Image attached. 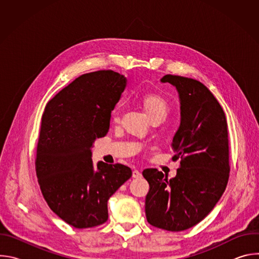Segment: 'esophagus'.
I'll return each mask as SVG.
<instances>
[{"instance_id": "34e87169", "label": "esophagus", "mask_w": 259, "mask_h": 259, "mask_svg": "<svg viewBox=\"0 0 259 259\" xmlns=\"http://www.w3.org/2000/svg\"><path fill=\"white\" fill-rule=\"evenodd\" d=\"M141 176H142V174H141V172H139L138 170H134V171L132 172V177H133V178H141Z\"/></svg>"}]
</instances>
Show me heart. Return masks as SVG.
Wrapping results in <instances>:
<instances>
[{"instance_id": "obj_1", "label": "heart", "mask_w": 259, "mask_h": 259, "mask_svg": "<svg viewBox=\"0 0 259 259\" xmlns=\"http://www.w3.org/2000/svg\"><path fill=\"white\" fill-rule=\"evenodd\" d=\"M142 104L146 110V113L149 114L150 118H153L155 116H166L168 109H169V103L167 100L158 94H147L142 97ZM122 118V106L121 104H117L110 112V120L114 123H119Z\"/></svg>"}]
</instances>
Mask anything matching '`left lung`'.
<instances>
[{
    "mask_svg": "<svg viewBox=\"0 0 259 259\" xmlns=\"http://www.w3.org/2000/svg\"><path fill=\"white\" fill-rule=\"evenodd\" d=\"M180 100V126L172 141L176 176L145 169L150 184L145 198L147 223L169 232L188 230L203 220L223 196L230 177L228 123L223 107L201 82L166 75Z\"/></svg>",
    "mask_w": 259,
    "mask_h": 259,
    "instance_id": "1",
    "label": "left lung"
}]
</instances>
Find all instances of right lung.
Wrapping results in <instances>:
<instances>
[{"label": "right lung", "instance_id": "1", "mask_svg": "<svg viewBox=\"0 0 259 259\" xmlns=\"http://www.w3.org/2000/svg\"><path fill=\"white\" fill-rule=\"evenodd\" d=\"M127 79L113 70L80 76L46 104L36 146L35 173L50 209L76 229L108 218L107 201L132 176L128 166L92 163L96 138L106 135L110 112Z\"/></svg>", "mask_w": 259, "mask_h": 259}]
</instances>
